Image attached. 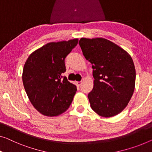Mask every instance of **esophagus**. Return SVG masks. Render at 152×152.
<instances>
[{"label": "esophagus", "instance_id": "esophagus-1", "mask_svg": "<svg viewBox=\"0 0 152 152\" xmlns=\"http://www.w3.org/2000/svg\"><path fill=\"white\" fill-rule=\"evenodd\" d=\"M76 84L78 86H80L82 84V81H78V82H76Z\"/></svg>", "mask_w": 152, "mask_h": 152}]
</instances>
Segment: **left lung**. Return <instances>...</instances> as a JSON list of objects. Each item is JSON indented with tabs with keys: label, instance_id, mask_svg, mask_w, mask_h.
<instances>
[{
	"label": "left lung",
	"instance_id": "1",
	"mask_svg": "<svg viewBox=\"0 0 152 152\" xmlns=\"http://www.w3.org/2000/svg\"><path fill=\"white\" fill-rule=\"evenodd\" d=\"M79 45L94 69V88L88 94L91 107L102 117L118 115L134 93L136 71L132 57L104 38H81Z\"/></svg>",
	"mask_w": 152,
	"mask_h": 152
}]
</instances>
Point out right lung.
<instances>
[{"label": "right lung", "instance_id": "obj_1", "mask_svg": "<svg viewBox=\"0 0 152 152\" xmlns=\"http://www.w3.org/2000/svg\"><path fill=\"white\" fill-rule=\"evenodd\" d=\"M78 39L48 43L30 54L24 64L22 81L28 99L37 111L58 116L68 109L77 89L62 74L65 58Z\"/></svg>", "mask_w": 152, "mask_h": 152}]
</instances>
